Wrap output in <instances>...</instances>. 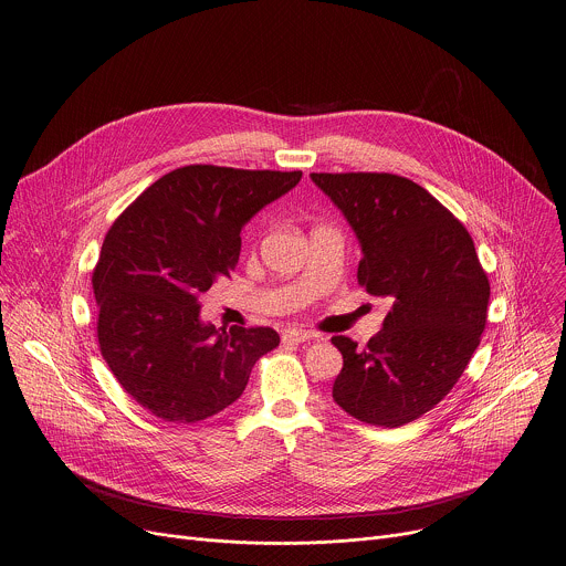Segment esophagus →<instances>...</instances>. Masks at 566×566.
<instances>
[{"label":"esophagus","instance_id":"1","mask_svg":"<svg viewBox=\"0 0 566 566\" xmlns=\"http://www.w3.org/2000/svg\"><path fill=\"white\" fill-rule=\"evenodd\" d=\"M315 337L313 333H306V331H297V328H286L284 333H282V340L284 343H293V345H300V343H304V340H311Z\"/></svg>","mask_w":566,"mask_h":566}]
</instances>
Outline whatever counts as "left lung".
I'll return each mask as SVG.
<instances>
[{"label":"left lung","instance_id":"left-lung-1","mask_svg":"<svg viewBox=\"0 0 566 566\" xmlns=\"http://www.w3.org/2000/svg\"><path fill=\"white\" fill-rule=\"evenodd\" d=\"M360 244L358 284L385 297L382 331L365 349L333 337L343 369L333 398L352 418L396 429L433 409L472 358L490 284L465 227L411 179L313 172Z\"/></svg>","mask_w":566,"mask_h":566}]
</instances>
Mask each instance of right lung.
Instances as JSON below:
<instances>
[{
    "instance_id": "obj_1",
    "label": "right lung",
    "mask_w": 566,
    "mask_h": 566,
    "mask_svg": "<svg viewBox=\"0 0 566 566\" xmlns=\"http://www.w3.org/2000/svg\"><path fill=\"white\" fill-rule=\"evenodd\" d=\"M302 172L177 168L115 221L94 271L101 352L117 382L166 422H199L235 402L273 328H217L199 295L238 264L240 231Z\"/></svg>"
}]
</instances>
